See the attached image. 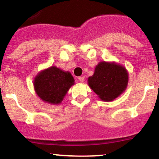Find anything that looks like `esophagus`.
Instances as JSON below:
<instances>
[{"label":"esophagus","mask_w":159,"mask_h":159,"mask_svg":"<svg viewBox=\"0 0 159 159\" xmlns=\"http://www.w3.org/2000/svg\"><path fill=\"white\" fill-rule=\"evenodd\" d=\"M78 80H80V82L83 83V82H84V80H85V76H80V77L78 78Z\"/></svg>","instance_id":"obj_1"}]
</instances>
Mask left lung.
Instances as JSON below:
<instances>
[{"instance_id": "left-lung-1", "label": "left lung", "mask_w": 159, "mask_h": 159, "mask_svg": "<svg viewBox=\"0 0 159 159\" xmlns=\"http://www.w3.org/2000/svg\"><path fill=\"white\" fill-rule=\"evenodd\" d=\"M129 74L123 65L115 61H100L88 79L89 86L103 101H111L127 88Z\"/></svg>"}]
</instances>
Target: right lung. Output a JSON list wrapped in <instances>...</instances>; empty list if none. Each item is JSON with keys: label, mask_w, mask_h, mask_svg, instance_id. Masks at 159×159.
I'll return each instance as SVG.
<instances>
[{"label": "right lung", "mask_w": 159, "mask_h": 159, "mask_svg": "<svg viewBox=\"0 0 159 159\" xmlns=\"http://www.w3.org/2000/svg\"><path fill=\"white\" fill-rule=\"evenodd\" d=\"M74 81L69 71L51 66L35 76L33 86L36 94L43 101L51 105H59L70 88L74 85Z\"/></svg>", "instance_id": "1"}]
</instances>
